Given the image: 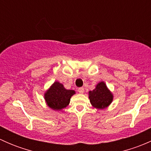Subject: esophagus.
Instances as JSON below:
<instances>
[{
    "mask_svg": "<svg viewBox=\"0 0 151 151\" xmlns=\"http://www.w3.org/2000/svg\"><path fill=\"white\" fill-rule=\"evenodd\" d=\"M84 91H85V89H84V88H83V87H82V88H78V92L80 93H84Z\"/></svg>",
    "mask_w": 151,
    "mask_h": 151,
    "instance_id": "obj_1",
    "label": "esophagus"
}]
</instances>
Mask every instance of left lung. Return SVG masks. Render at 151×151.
Instances as JSON below:
<instances>
[{
	"label": "left lung",
	"instance_id": "1",
	"mask_svg": "<svg viewBox=\"0 0 151 151\" xmlns=\"http://www.w3.org/2000/svg\"><path fill=\"white\" fill-rule=\"evenodd\" d=\"M112 94L109 92L104 82L96 85L93 91L89 92V99L91 104L98 109H104L112 101Z\"/></svg>",
	"mask_w": 151,
	"mask_h": 151
}]
</instances>
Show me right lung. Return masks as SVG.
Returning a JSON list of instances; mask_svg holds the SVG:
<instances>
[{
	"mask_svg": "<svg viewBox=\"0 0 151 151\" xmlns=\"http://www.w3.org/2000/svg\"><path fill=\"white\" fill-rule=\"evenodd\" d=\"M74 93V91L66 90L63 85L55 82L45 93V99L50 108L60 110L69 104L71 96Z\"/></svg>",
	"mask_w": 151,
	"mask_h": 151,
	"instance_id": "add662e5",
	"label": "right lung"
}]
</instances>
